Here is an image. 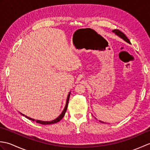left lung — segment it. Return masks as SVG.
<instances>
[{
    "instance_id": "1",
    "label": "left lung",
    "mask_w": 150,
    "mask_h": 150,
    "mask_svg": "<svg viewBox=\"0 0 150 150\" xmlns=\"http://www.w3.org/2000/svg\"><path fill=\"white\" fill-rule=\"evenodd\" d=\"M113 32L115 33L116 35H119L120 37L122 38V39H123L124 40H126L127 42H128L130 44V41L129 40V39L127 38V37L125 35V34H124V33H122V31H120V30H113ZM100 122H102V121H100Z\"/></svg>"
}]
</instances>
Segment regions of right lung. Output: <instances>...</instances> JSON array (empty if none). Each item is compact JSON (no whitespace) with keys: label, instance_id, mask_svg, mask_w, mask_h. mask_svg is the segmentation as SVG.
<instances>
[{"label":"right lung","instance_id":"right-lung-1","mask_svg":"<svg viewBox=\"0 0 150 150\" xmlns=\"http://www.w3.org/2000/svg\"><path fill=\"white\" fill-rule=\"evenodd\" d=\"M69 96H70V92H69V93L68 94V98H67V100H66V106H65V108H64V110H63V111L62 112V113L57 118V119H55V120H52V121H42V120H35V119H31V118H30V117H27V116H26V115H23V114H22V115H24V116H25L26 117V118H28V119H30V120H33V121H36V122H37V123H39V124H44V125H46V124H55V123H57V122H59V121L61 120L62 118L64 117V115H65V113H66V110H67V108H68V101H69Z\"/></svg>","mask_w":150,"mask_h":150}]
</instances>
